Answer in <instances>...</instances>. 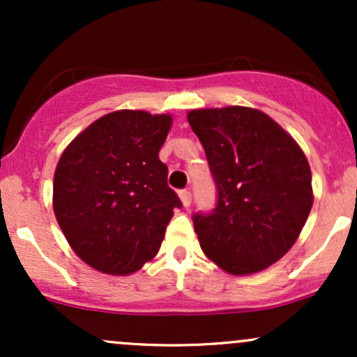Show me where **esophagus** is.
<instances>
[{"label": "esophagus", "mask_w": 357, "mask_h": 357, "mask_svg": "<svg viewBox=\"0 0 357 357\" xmlns=\"http://www.w3.org/2000/svg\"><path fill=\"white\" fill-rule=\"evenodd\" d=\"M179 198H181V203H183L184 208H188L191 204V192L188 190L179 191Z\"/></svg>", "instance_id": "obj_1"}]
</instances>
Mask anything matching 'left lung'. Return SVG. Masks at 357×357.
Masks as SVG:
<instances>
[{"mask_svg":"<svg viewBox=\"0 0 357 357\" xmlns=\"http://www.w3.org/2000/svg\"><path fill=\"white\" fill-rule=\"evenodd\" d=\"M188 122L216 184L215 210L192 215L204 255L233 275L270 267L292 248L312 208L305 154L257 109H198Z\"/></svg>","mask_w":357,"mask_h":357,"instance_id":"1","label":"left lung"}]
</instances>
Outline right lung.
<instances>
[{"label": "right lung", "mask_w": 357, "mask_h": 357, "mask_svg": "<svg viewBox=\"0 0 357 357\" xmlns=\"http://www.w3.org/2000/svg\"><path fill=\"white\" fill-rule=\"evenodd\" d=\"M173 119L116 110L97 119L61 154L53 211L73 252L110 275L137 272L159 252L178 195L159 159Z\"/></svg>", "instance_id": "add662e5"}]
</instances>
